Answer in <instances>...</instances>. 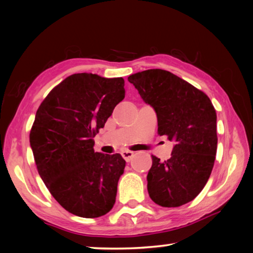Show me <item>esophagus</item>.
Here are the masks:
<instances>
[{"mask_svg":"<svg viewBox=\"0 0 253 253\" xmlns=\"http://www.w3.org/2000/svg\"><path fill=\"white\" fill-rule=\"evenodd\" d=\"M122 156L124 157V160L126 162H130L131 158L135 156V153L134 152H130V151H123L122 152Z\"/></svg>","mask_w":253,"mask_h":253,"instance_id":"34e87169","label":"esophagus"}]
</instances>
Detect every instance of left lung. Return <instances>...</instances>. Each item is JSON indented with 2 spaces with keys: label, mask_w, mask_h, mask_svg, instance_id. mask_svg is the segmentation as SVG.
Listing matches in <instances>:
<instances>
[{
  "label": "left lung",
  "mask_w": 253,
  "mask_h": 253,
  "mask_svg": "<svg viewBox=\"0 0 253 253\" xmlns=\"http://www.w3.org/2000/svg\"><path fill=\"white\" fill-rule=\"evenodd\" d=\"M157 115V132L175 145L169 160L152 155L151 199L164 208L191 202L207 184L216 155V113L203 91L172 72L149 69L128 77Z\"/></svg>",
  "instance_id": "1"
}]
</instances>
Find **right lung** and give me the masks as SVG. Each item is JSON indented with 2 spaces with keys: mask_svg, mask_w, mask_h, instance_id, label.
<instances>
[{
  "mask_svg": "<svg viewBox=\"0 0 253 253\" xmlns=\"http://www.w3.org/2000/svg\"><path fill=\"white\" fill-rule=\"evenodd\" d=\"M123 78L75 74L49 92L30 131L34 161L57 202L75 215H105L116 201L126 162L93 151V137L125 98Z\"/></svg>",
  "mask_w": 253,
  "mask_h": 253,
  "instance_id": "1",
  "label": "right lung"
}]
</instances>
